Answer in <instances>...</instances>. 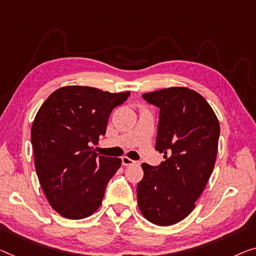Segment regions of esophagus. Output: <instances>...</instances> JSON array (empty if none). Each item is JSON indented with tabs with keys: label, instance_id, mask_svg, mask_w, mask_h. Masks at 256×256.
<instances>
[{
	"label": "esophagus",
	"instance_id": "1",
	"mask_svg": "<svg viewBox=\"0 0 256 256\" xmlns=\"http://www.w3.org/2000/svg\"><path fill=\"white\" fill-rule=\"evenodd\" d=\"M122 163H123V166H131V164H140V162L138 161H133L128 156H124V158H122Z\"/></svg>",
	"mask_w": 256,
	"mask_h": 256
}]
</instances>
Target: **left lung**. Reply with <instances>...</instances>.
<instances>
[{
    "instance_id": "left-lung-1",
    "label": "left lung",
    "mask_w": 256,
    "mask_h": 256,
    "mask_svg": "<svg viewBox=\"0 0 256 256\" xmlns=\"http://www.w3.org/2000/svg\"><path fill=\"white\" fill-rule=\"evenodd\" d=\"M160 108L155 150L166 161L142 163L136 198L142 215L160 226L180 222L196 207L215 166L218 120L204 98L186 87L142 94Z\"/></svg>"
}]
</instances>
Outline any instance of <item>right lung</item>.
<instances>
[{"label": "right lung", "mask_w": 256, "mask_h": 256, "mask_svg": "<svg viewBox=\"0 0 256 256\" xmlns=\"http://www.w3.org/2000/svg\"><path fill=\"white\" fill-rule=\"evenodd\" d=\"M130 92L66 86L49 95L34 118L30 140L38 178L52 209L82 220L100 207L122 160L98 156L92 144L106 134L112 109Z\"/></svg>", "instance_id": "obj_1"}]
</instances>
